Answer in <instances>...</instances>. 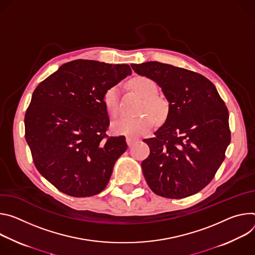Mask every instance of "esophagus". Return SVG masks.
<instances>
[{"instance_id": "obj_1", "label": "esophagus", "mask_w": 255, "mask_h": 255, "mask_svg": "<svg viewBox=\"0 0 255 255\" xmlns=\"http://www.w3.org/2000/svg\"><path fill=\"white\" fill-rule=\"evenodd\" d=\"M137 138H134V137H131V136H127V143L128 145V147H131L133 146L136 142H137Z\"/></svg>"}]
</instances>
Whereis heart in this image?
I'll list each match as a JSON object with an SVG mask.
<instances>
[{
	"instance_id": "b5f03b06",
	"label": "heart",
	"mask_w": 255,
	"mask_h": 255,
	"mask_svg": "<svg viewBox=\"0 0 255 255\" xmlns=\"http://www.w3.org/2000/svg\"><path fill=\"white\" fill-rule=\"evenodd\" d=\"M131 88L144 98L139 112L143 115L129 118H122L111 125V130L116 134L136 137L148 133L154 127L155 119L157 122H163L168 115L167 101L156 95L157 86L153 80L148 77L139 76L134 78L131 83ZM104 105L111 117H117L121 111L119 91L117 87H111L106 90L103 96ZM147 112V114L144 112Z\"/></svg>"
}]
</instances>
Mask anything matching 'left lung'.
Masks as SVG:
<instances>
[{"label":"left lung","instance_id":"obj_1","mask_svg":"<svg viewBox=\"0 0 255 255\" xmlns=\"http://www.w3.org/2000/svg\"><path fill=\"white\" fill-rule=\"evenodd\" d=\"M130 66L156 82L169 102L164 125L143 140L150 148L142 162L149 187L167 199L195 194L213 180L231 142L227 106L201 74L159 62Z\"/></svg>","mask_w":255,"mask_h":255}]
</instances>
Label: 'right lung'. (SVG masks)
<instances>
[{"label":"right lung","mask_w":255,"mask_h":255,"mask_svg":"<svg viewBox=\"0 0 255 255\" xmlns=\"http://www.w3.org/2000/svg\"><path fill=\"white\" fill-rule=\"evenodd\" d=\"M130 74L126 64L76 60L34 90L25 113V138L38 172L60 191L86 197L106 187L128 145L125 135L106 134L103 96Z\"/></svg>","instance_id":"obj_1"}]
</instances>
